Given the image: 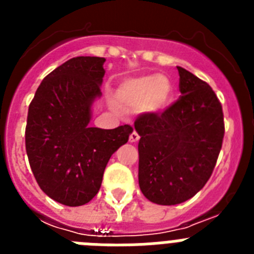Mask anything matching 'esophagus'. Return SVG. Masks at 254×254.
I'll return each instance as SVG.
<instances>
[{"label": "esophagus", "instance_id": "obj_1", "mask_svg": "<svg viewBox=\"0 0 254 254\" xmlns=\"http://www.w3.org/2000/svg\"><path fill=\"white\" fill-rule=\"evenodd\" d=\"M140 140V136H138V133L136 131L132 132L131 134H129V142H137V141Z\"/></svg>", "mask_w": 254, "mask_h": 254}]
</instances>
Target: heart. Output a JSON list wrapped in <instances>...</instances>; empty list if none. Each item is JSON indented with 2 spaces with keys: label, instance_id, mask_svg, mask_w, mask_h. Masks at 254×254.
<instances>
[{
  "label": "heart",
  "instance_id": "b5f03b06",
  "mask_svg": "<svg viewBox=\"0 0 254 254\" xmlns=\"http://www.w3.org/2000/svg\"><path fill=\"white\" fill-rule=\"evenodd\" d=\"M114 98L129 108L141 107L145 112L164 111L173 99V86L164 75H146L127 78L117 87Z\"/></svg>",
  "mask_w": 254,
  "mask_h": 254
}]
</instances>
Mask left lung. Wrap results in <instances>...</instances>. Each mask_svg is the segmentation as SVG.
<instances>
[{
	"label": "left lung",
	"instance_id": "obj_1",
	"mask_svg": "<svg viewBox=\"0 0 254 254\" xmlns=\"http://www.w3.org/2000/svg\"><path fill=\"white\" fill-rule=\"evenodd\" d=\"M181 98L163 113L141 114L138 185L149 201L172 206L210 179L224 138L223 108L207 82L177 67Z\"/></svg>",
	"mask_w": 254,
	"mask_h": 254
}]
</instances>
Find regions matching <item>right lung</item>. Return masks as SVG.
<instances>
[{"label":"right lung","mask_w":254,"mask_h":254,"mask_svg":"<svg viewBox=\"0 0 254 254\" xmlns=\"http://www.w3.org/2000/svg\"><path fill=\"white\" fill-rule=\"evenodd\" d=\"M102 57H75L44 77L29 105L25 146L31 172L47 196L81 206L100 190L112 155L133 128L91 127V107L102 96Z\"/></svg>","instance_id":"right-lung-1"}]
</instances>
